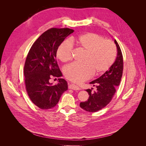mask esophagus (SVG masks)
I'll return each instance as SVG.
<instances>
[{"label": "esophagus", "instance_id": "esophagus-1", "mask_svg": "<svg viewBox=\"0 0 146 146\" xmlns=\"http://www.w3.org/2000/svg\"><path fill=\"white\" fill-rule=\"evenodd\" d=\"M69 89H71L73 90H80V88L78 86L74 85V84H69Z\"/></svg>", "mask_w": 146, "mask_h": 146}]
</instances>
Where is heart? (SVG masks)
<instances>
[{
	"label": "heart",
	"mask_w": 146,
	"mask_h": 146,
	"mask_svg": "<svg viewBox=\"0 0 146 146\" xmlns=\"http://www.w3.org/2000/svg\"><path fill=\"white\" fill-rule=\"evenodd\" d=\"M77 46L85 51L83 62H75L66 66L64 74L69 80L80 83L90 78L94 72L100 74L111 67L116 59V50L114 44L104 40L99 35L86 33L72 39ZM72 44L65 40L56 50V56L62 62H68L72 58Z\"/></svg>",
	"instance_id": "heart-1"
}]
</instances>
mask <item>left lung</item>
<instances>
[{
	"instance_id": "8db88e82",
	"label": "left lung",
	"mask_w": 146,
	"mask_h": 146,
	"mask_svg": "<svg viewBox=\"0 0 146 146\" xmlns=\"http://www.w3.org/2000/svg\"><path fill=\"white\" fill-rule=\"evenodd\" d=\"M117 47V57L111 67L102 76L91 82L97 91L94 92L91 90L86 91L89 94L87 101L80 102V107L86 111L96 112L107 106L115 94L117 87L120 84L123 71V57L122 52L116 39L114 40Z\"/></svg>"
}]
</instances>
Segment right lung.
Wrapping results in <instances>:
<instances>
[{
    "mask_svg": "<svg viewBox=\"0 0 146 146\" xmlns=\"http://www.w3.org/2000/svg\"><path fill=\"white\" fill-rule=\"evenodd\" d=\"M74 32L68 28H52L43 33L29 50L24 65L26 90L30 100L43 110L54 108L63 92L68 90V83L58 78L55 85L50 83L52 76L62 77L55 59L60 44Z\"/></svg>",
    "mask_w": 146,
    "mask_h": 146,
    "instance_id": "1",
    "label": "right lung"
}]
</instances>
